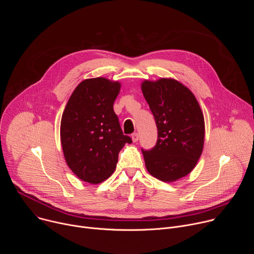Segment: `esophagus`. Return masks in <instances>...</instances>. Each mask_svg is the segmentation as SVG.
Segmentation results:
<instances>
[{"label": "esophagus", "mask_w": 254, "mask_h": 254, "mask_svg": "<svg viewBox=\"0 0 254 254\" xmlns=\"http://www.w3.org/2000/svg\"><path fill=\"white\" fill-rule=\"evenodd\" d=\"M131 139H132L133 142L137 141V140H138V133H137V132H133V133L131 134Z\"/></svg>", "instance_id": "34e87169"}]
</instances>
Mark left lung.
Masks as SVG:
<instances>
[{"instance_id": "obj_1", "label": "left lung", "mask_w": 254, "mask_h": 254, "mask_svg": "<svg viewBox=\"0 0 254 254\" xmlns=\"http://www.w3.org/2000/svg\"><path fill=\"white\" fill-rule=\"evenodd\" d=\"M141 91L154 115L158 140L143 151L148 172L163 182H175L190 174L201 157L204 116L192 91L173 78L141 82Z\"/></svg>"}]
</instances>
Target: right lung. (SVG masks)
Instances as JSON below:
<instances>
[{"instance_id": "1", "label": "right lung", "mask_w": 254, "mask_h": 254, "mask_svg": "<svg viewBox=\"0 0 254 254\" xmlns=\"http://www.w3.org/2000/svg\"><path fill=\"white\" fill-rule=\"evenodd\" d=\"M121 86L104 77L85 79L72 92L63 112L60 138L64 158L86 183L95 185L110 178L120 151L131 142L114 111Z\"/></svg>"}]
</instances>
